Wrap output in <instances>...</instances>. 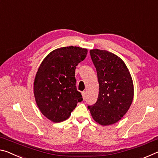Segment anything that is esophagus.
<instances>
[{
	"label": "esophagus",
	"instance_id": "34e87169",
	"mask_svg": "<svg viewBox=\"0 0 158 158\" xmlns=\"http://www.w3.org/2000/svg\"><path fill=\"white\" fill-rule=\"evenodd\" d=\"M81 93H82L83 98H84V99H85V97H86V92H85V91H83Z\"/></svg>",
	"mask_w": 158,
	"mask_h": 158
}]
</instances>
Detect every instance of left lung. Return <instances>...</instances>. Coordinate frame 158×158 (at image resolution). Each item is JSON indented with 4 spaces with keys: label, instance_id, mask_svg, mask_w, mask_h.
<instances>
[{
    "label": "left lung",
    "instance_id": "1",
    "mask_svg": "<svg viewBox=\"0 0 158 158\" xmlns=\"http://www.w3.org/2000/svg\"><path fill=\"white\" fill-rule=\"evenodd\" d=\"M90 54L97 71L99 94L96 102L88 108L99 124H114L126 114L132 102V77L125 63L114 53L92 49Z\"/></svg>",
    "mask_w": 158,
    "mask_h": 158
}]
</instances>
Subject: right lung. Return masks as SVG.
<instances>
[{"instance_id": "1", "label": "right lung", "mask_w": 158, "mask_h": 158, "mask_svg": "<svg viewBox=\"0 0 158 158\" xmlns=\"http://www.w3.org/2000/svg\"><path fill=\"white\" fill-rule=\"evenodd\" d=\"M88 51L78 47L53 50L42 61L34 81V95L42 114L54 123L68 119L83 100L76 86L75 69Z\"/></svg>"}]
</instances>
